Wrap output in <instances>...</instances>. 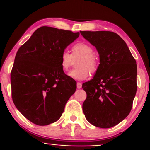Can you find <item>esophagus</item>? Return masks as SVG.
<instances>
[{"label":"esophagus","mask_w":150,"mask_h":150,"mask_svg":"<svg viewBox=\"0 0 150 150\" xmlns=\"http://www.w3.org/2000/svg\"><path fill=\"white\" fill-rule=\"evenodd\" d=\"M77 89L82 88V84H81L80 82H77Z\"/></svg>","instance_id":"34e87169"}]
</instances>
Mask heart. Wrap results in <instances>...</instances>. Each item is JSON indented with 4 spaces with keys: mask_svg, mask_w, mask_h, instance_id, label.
I'll use <instances>...</instances> for the list:
<instances>
[{
    "mask_svg": "<svg viewBox=\"0 0 150 150\" xmlns=\"http://www.w3.org/2000/svg\"><path fill=\"white\" fill-rule=\"evenodd\" d=\"M94 49L87 43H77L72 46L71 54L64 51L61 54V65L63 71L70 69L73 60L80 58L77 62L76 69L68 74L72 78L83 80L89 77V73H94L99 68V61L94 54Z\"/></svg>",
    "mask_w": 150,
    "mask_h": 150,
    "instance_id": "heart-1",
    "label": "heart"
}]
</instances>
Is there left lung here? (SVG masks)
Instances as JSON below:
<instances>
[{
	"label": "left lung",
	"mask_w": 150,
	"mask_h": 150,
	"mask_svg": "<svg viewBox=\"0 0 150 150\" xmlns=\"http://www.w3.org/2000/svg\"><path fill=\"white\" fill-rule=\"evenodd\" d=\"M97 49L100 64L94 78L82 84L87 98L84 114L91 124L101 128L115 126L132 109L137 92V64L126 43L108 31H81Z\"/></svg>",
	"instance_id": "1"
}]
</instances>
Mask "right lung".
<instances>
[{"instance_id":"obj_1","label":"right lung","mask_w":150,"mask_h":150,"mask_svg":"<svg viewBox=\"0 0 150 150\" xmlns=\"http://www.w3.org/2000/svg\"><path fill=\"white\" fill-rule=\"evenodd\" d=\"M79 35L44 26L18 49L10 73L12 99L34 124L46 125L59 119L76 90V82L62 69L61 54Z\"/></svg>"}]
</instances>
